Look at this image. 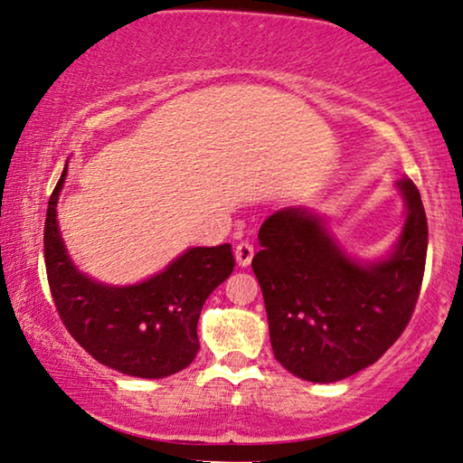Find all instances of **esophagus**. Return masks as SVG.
Listing matches in <instances>:
<instances>
[{
  "label": "esophagus",
  "mask_w": 463,
  "mask_h": 463,
  "mask_svg": "<svg viewBox=\"0 0 463 463\" xmlns=\"http://www.w3.org/2000/svg\"><path fill=\"white\" fill-rule=\"evenodd\" d=\"M233 255H236V263L240 265V268H249L250 261H252V255H255V250H252V244L240 242L236 246V250H233Z\"/></svg>",
  "instance_id": "34e87169"
}]
</instances>
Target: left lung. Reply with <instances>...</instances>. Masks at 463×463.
I'll list each match as a JSON object with an SVG mask.
<instances>
[{"label": "left lung", "mask_w": 463, "mask_h": 463, "mask_svg": "<svg viewBox=\"0 0 463 463\" xmlns=\"http://www.w3.org/2000/svg\"><path fill=\"white\" fill-rule=\"evenodd\" d=\"M404 221L382 257L352 255L307 206L263 221L252 257L271 350L303 382L333 383L366 369L401 337L420 297L428 221L413 181L396 183Z\"/></svg>", "instance_id": "8db88e82"}]
</instances>
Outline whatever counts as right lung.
<instances>
[{
  "mask_svg": "<svg viewBox=\"0 0 463 463\" xmlns=\"http://www.w3.org/2000/svg\"><path fill=\"white\" fill-rule=\"evenodd\" d=\"M65 179L67 164L48 202L43 257L67 331L92 358L124 375L162 379L183 371L200 350L202 306L233 271L232 246H192L135 284L100 282L73 263L62 240L56 206Z\"/></svg>",
  "mask_w": 463,
  "mask_h": 463,
  "instance_id": "obj_1",
  "label": "right lung"
}]
</instances>
